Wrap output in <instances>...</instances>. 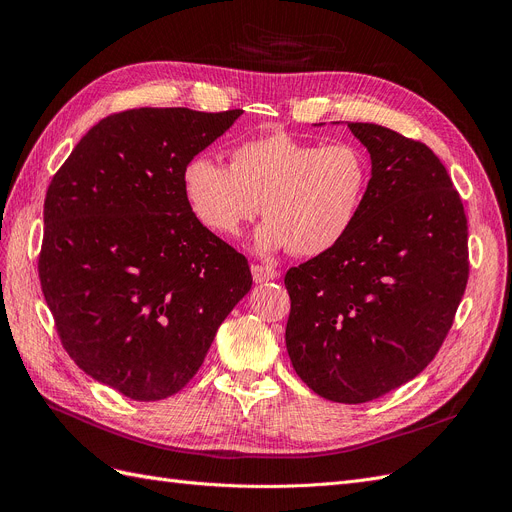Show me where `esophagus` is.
Returning a JSON list of instances; mask_svg holds the SVG:
<instances>
[{
  "instance_id": "esophagus-1",
  "label": "esophagus",
  "mask_w": 512,
  "mask_h": 512,
  "mask_svg": "<svg viewBox=\"0 0 512 512\" xmlns=\"http://www.w3.org/2000/svg\"><path fill=\"white\" fill-rule=\"evenodd\" d=\"M251 274H253V280H255L257 284L276 280V278L280 276L278 270H274V267H270V265H259V263L251 265Z\"/></svg>"
}]
</instances>
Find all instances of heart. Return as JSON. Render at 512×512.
Listing matches in <instances>:
<instances>
[{
  "label": "heart",
  "instance_id": "heart-1",
  "mask_svg": "<svg viewBox=\"0 0 512 512\" xmlns=\"http://www.w3.org/2000/svg\"><path fill=\"white\" fill-rule=\"evenodd\" d=\"M182 193L213 234L234 238L261 213L259 253L290 249L313 257L353 228L369 186V159L353 143L321 145L272 132L236 145L230 168L195 155L182 168Z\"/></svg>",
  "mask_w": 512,
  "mask_h": 512
}]
</instances>
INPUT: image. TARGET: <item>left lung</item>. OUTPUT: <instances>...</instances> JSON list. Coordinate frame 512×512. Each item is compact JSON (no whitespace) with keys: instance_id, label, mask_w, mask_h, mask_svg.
<instances>
[{"instance_id":"left-lung-1","label":"left lung","mask_w":512,"mask_h":512,"mask_svg":"<svg viewBox=\"0 0 512 512\" xmlns=\"http://www.w3.org/2000/svg\"><path fill=\"white\" fill-rule=\"evenodd\" d=\"M371 178L353 228L330 251L290 267L286 348L319 396L344 405L411 382L452 326L467 278V218L427 145L348 122Z\"/></svg>"}]
</instances>
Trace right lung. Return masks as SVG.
I'll return each instance as SVG.
<instances>
[{
  "label": "right lung",
  "mask_w": 512,
  "mask_h": 512,
  "mask_svg": "<svg viewBox=\"0 0 512 512\" xmlns=\"http://www.w3.org/2000/svg\"><path fill=\"white\" fill-rule=\"evenodd\" d=\"M188 107L103 118L53 176L39 280L60 340L93 380L132 400L180 392L251 290L245 255L209 232L182 168L236 122Z\"/></svg>",
  "instance_id": "1"
}]
</instances>
